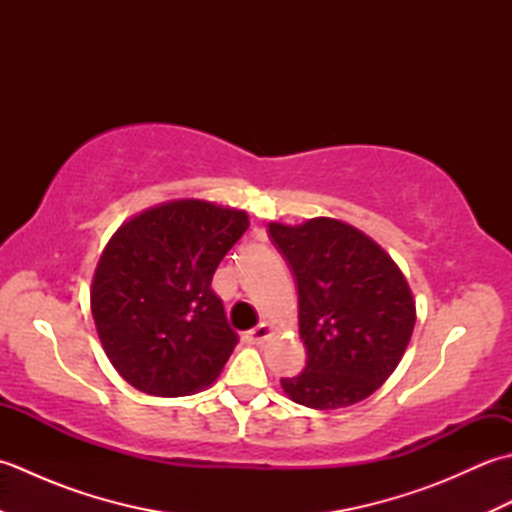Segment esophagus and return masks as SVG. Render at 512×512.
<instances>
[{"label":"esophagus","mask_w":512,"mask_h":512,"mask_svg":"<svg viewBox=\"0 0 512 512\" xmlns=\"http://www.w3.org/2000/svg\"><path fill=\"white\" fill-rule=\"evenodd\" d=\"M270 334H273V328H270L268 323H259V325H255L253 330H248V332L244 334V339H246V343H250V345H262L264 341H268Z\"/></svg>","instance_id":"1"}]
</instances>
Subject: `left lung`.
Returning a JSON list of instances; mask_svg holds the SVG:
<instances>
[{"label": "left lung", "instance_id": "8db88e82", "mask_svg": "<svg viewBox=\"0 0 512 512\" xmlns=\"http://www.w3.org/2000/svg\"><path fill=\"white\" fill-rule=\"evenodd\" d=\"M268 233L297 279L299 334L308 350L303 372L281 378V387L310 409L372 396L398 367L416 325L405 275L374 239L332 217L273 222Z\"/></svg>", "mask_w": 512, "mask_h": 512}]
</instances>
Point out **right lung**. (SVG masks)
Masks as SVG:
<instances>
[{
	"label": "right lung",
	"mask_w": 512,
	"mask_h": 512,
	"mask_svg": "<svg viewBox=\"0 0 512 512\" xmlns=\"http://www.w3.org/2000/svg\"><path fill=\"white\" fill-rule=\"evenodd\" d=\"M246 228V211L173 200L112 235L94 270L90 306L103 350L129 385L173 398L220 376L237 334L211 279Z\"/></svg>",
	"instance_id": "add662e5"
}]
</instances>
